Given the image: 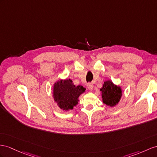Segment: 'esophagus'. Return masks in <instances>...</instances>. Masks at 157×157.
I'll return each mask as SVG.
<instances>
[{
  "label": "esophagus",
  "instance_id": "esophagus-1",
  "mask_svg": "<svg viewBox=\"0 0 157 157\" xmlns=\"http://www.w3.org/2000/svg\"><path fill=\"white\" fill-rule=\"evenodd\" d=\"M87 87L88 89L90 90H92L94 89V85H93V83H87Z\"/></svg>",
  "mask_w": 157,
  "mask_h": 157
}]
</instances>
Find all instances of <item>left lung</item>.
<instances>
[{
	"mask_svg": "<svg viewBox=\"0 0 157 157\" xmlns=\"http://www.w3.org/2000/svg\"><path fill=\"white\" fill-rule=\"evenodd\" d=\"M100 91L103 103L111 107L117 105L122 97L121 87L113 83L111 80L104 82Z\"/></svg>",
	"mask_w": 157,
	"mask_h": 157,
	"instance_id": "8db88e82",
	"label": "left lung"
}]
</instances>
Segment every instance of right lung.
Listing matches in <instances>:
<instances>
[{"label": "right lung", "mask_w": 157, "mask_h": 157, "mask_svg": "<svg viewBox=\"0 0 157 157\" xmlns=\"http://www.w3.org/2000/svg\"><path fill=\"white\" fill-rule=\"evenodd\" d=\"M85 92V87L75 86L71 79H59L54 83L52 97L60 109L67 111L78 105L79 97Z\"/></svg>", "instance_id": "obj_1"}]
</instances>
